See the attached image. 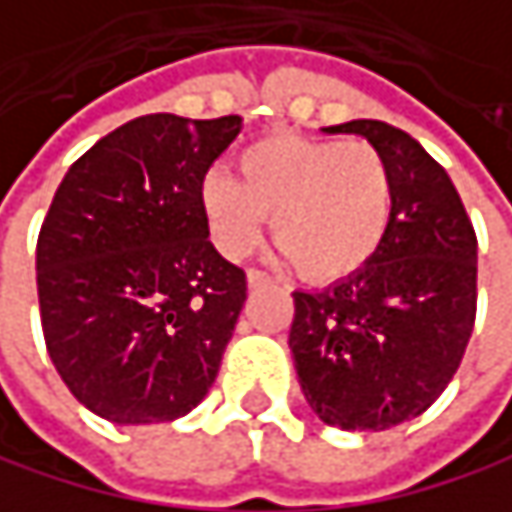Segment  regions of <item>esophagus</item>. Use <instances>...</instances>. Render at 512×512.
Masks as SVG:
<instances>
[{
    "label": "esophagus",
    "instance_id": "esophagus-1",
    "mask_svg": "<svg viewBox=\"0 0 512 512\" xmlns=\"http://www.w3.org/2000/svg\"><path fill=\"white\" fill-rule=\"evenodd\" d=\"M245 279H248V285H251V288H258V285L270 282V276H267L264 270H258V267H248V270H245Z\"/></svg>",
    "mask_w": 512,
    "mask_h": 512
}]
</instances>
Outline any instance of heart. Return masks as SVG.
I'll return each mask as SVG.
<instances>
[{"label": "heart", "mask_w": 512, "mask_h": 512, "mask_svg": "<svg viewBox=\"0 0 512 512\" xmlns=\"http://www.w3.org/2000/svg\"><path fill=\"white\" fill-rule=\"evenodd\" d=\"M200 209L224 258L251 254L270 215L276 245L306 282H339L384 245L396 215V176L390 158L366 140L276 134L236 155V179L209 173Z\"/></svg>", "instance_id": "1"}]
</instances>
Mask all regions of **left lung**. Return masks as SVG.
<instances>
[{
  "label": "left lung",
  "mask_w": 512,
  "mask_h": 512,
  "mask_svg": "<svg viewBox=\"0 0 512 512\" xmlns=\"http://www.w3.org/2000/svg\"><path fill=\"white\" fill-rule=\"evenodd\" d=\"M396 176L375 258L324 291H294L291 351L312 411L351 432L420 417L453 381L477 318V233L447 170L402 128L354 119Z\"/></svg>",
  "instance_id": "obj_1"
}]
</instances>
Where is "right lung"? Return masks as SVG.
<instances>
[{
	"label": "right lung",
	"mask_w": 512,
	"mask_h": 512,
	"mask_svg": "<svg viewBox=\"0 0 512 512\" xmlns=\"http://www.w3.org/2000/svg\"><path fill=\"white\" fill-rule=\"evenodd\" d=\"M239 116H137L59 182L35 270L47 354L80 405L170 423L212 387L245 303V273L209 242L200 185Z\"/></svg>",
	"instance_id": "add662e5"
}]
</instances>
